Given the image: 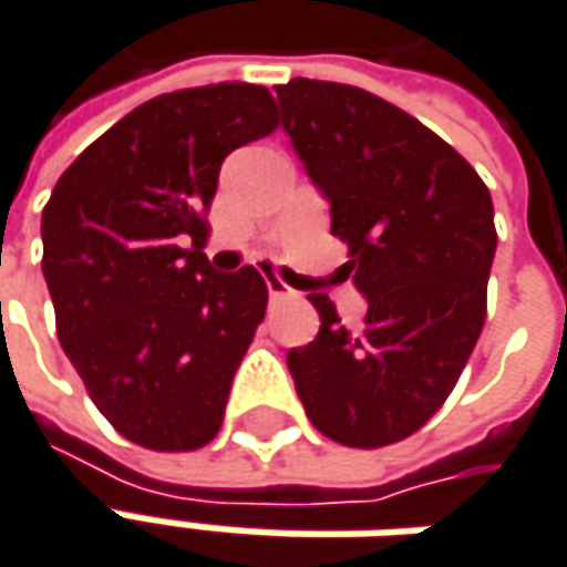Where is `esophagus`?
<instances>
[{
  "label": "esophagus",
  "mask_w": 567,
  "mask_h": 567,
  "mask_svg": "<svg viewBox=\"0 0 567 567\" xmlns=\"http://www.w3.org/2000/svg\"><path fill=\"white\" fill-rule=\"evenodd\" d=\"M266 288H269V298H272V301H288V298H295V291H291L282 279H276V276L266 279Z\"/></svg>",
  "instance_id": "34e87169"
}]
</instances>
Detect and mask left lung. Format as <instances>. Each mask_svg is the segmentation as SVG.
Segmentation results:
<instances>
[{
  "instance_id": "1",
  "label": "left lung",
  "mask_w": 567,
  "mask_h": 567,
  "mask_svg": "<svg viewBox=\"0 0 567 567\" xmlns=\"http://www.w3.org/2000/svg\"><path fill=\"white\" fill-rule=\"evenodd\" d=\"M282 131L329 200L342 266L367 298L358 332L310 295L320 332L288 351L322 436L380 449L417 433L455 389L486 320L493 197L471 163L399 106L351 84L295 78Z\"/></svg>"
}]
</instances>
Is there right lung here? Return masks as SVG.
Returning a JSON list of instances; mask_svg holds the SVG:
<instances>
[{
    "label": "right lung",
    "instance_id": "right-lung-1",
    "mask_svg": "<svg viewBox=\"0 0 567 567\" xmlns=\"http://www.w3.org/2000/svg\"><path fill=\"white\" fill-rule=\"evenodd\" d=\"M272 106L241 81L163 93L93 141L43 209L59 342L100 414L153 452L219 433L264 320V276L209 266L204 213L225 156L276 127Z\"/></svg>",
    "mask_w": 567,
    "mask_h": 567
}]
</instances>
